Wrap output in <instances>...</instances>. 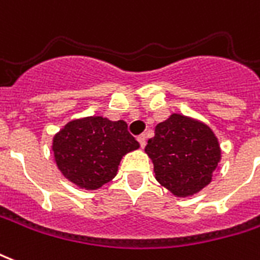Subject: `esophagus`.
I'll return each mask as SVG.
<instances>
[{"label": "esophagus", "instance_id": "1", "mask_svg": "<svg viewBox=\"0 0 260 260\" xmlns=\"http://www.w3.org/2000/svg\"><path fill=\"white\" fill-rule=\"evenodd\" d=\"M138 140H139L140 147H145V146H146V135H145V134H142V135L138 136Z\"/></svg>", "mask_w": 260, "mask_h": 260}]
</instances>
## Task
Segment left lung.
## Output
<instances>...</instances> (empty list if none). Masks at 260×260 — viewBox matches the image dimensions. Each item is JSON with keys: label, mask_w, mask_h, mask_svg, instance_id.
<instances>
[{"label": "left lung", "mask_w": 260, "mask_h": 260, "mask_svg": "<svg viewBox=\"0 0 260 260\" xmlns=\"http://www.w3.org/2000/svg\"><path fill=\"white\" fill-rule=\"evenodd\" d=\"M154 134L145 151L161 186L176 197H189L211 183L220 161V146L208 125L172 114L155 126Z\"/></svg>", "instance_id": "8db88e82"}]
</instances>
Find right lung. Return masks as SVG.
<instances>
[{
    "label": "right lung",
    "mask_w": 260,
    "mask_h": 260,
    "mask_svg": "<svg viewBox=\"0 0 260 260\" xmlns=\"http://www.w3.org/2000/svg\"><path fill=\"white\" fill-rule=\"evenodd\" d=\"M139 149L122 120L103 117L73 120L53 136L52 150L63 176L86 190L99 189L114 178L121 158Z\"/></svg>",
    "instance_id": "add662e5"
}]
</instances>
